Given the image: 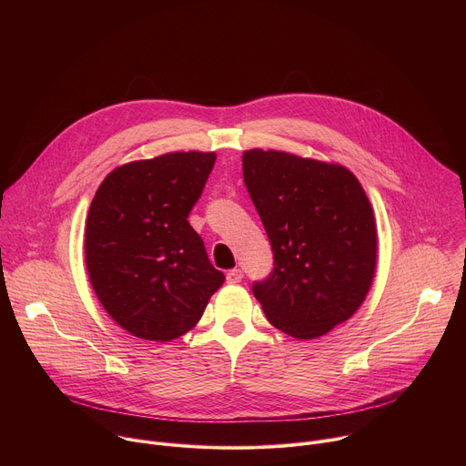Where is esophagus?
<instances>
[{
	"mask_svg": "<svg viewBox=\"0 0 466 466\" xmlns=\"http://www.w3.org/2000/svg\"><path fill=\"white\" fill-rule=\"evenodd\" d=\"M241 279H243V271L241 269H232V271L227 273V282L228 284H238V282H241Z\"/></svg>",
	"mask_w": 466,
	"mask_h": 466,
	"instance_id": "34e87169",
	"label": "esophagus"
}]
</instances>
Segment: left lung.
Instances as JSON below:
<instances>
[{
  "instance_id": "1",
  "label": "left lung",
  "mask_w": 466,
  "mask_h": 466,
  "mask_svg": "<svg viewBox=\"0 0 466 466\" xmlns=\"http://www.w3.org/2000/svg\"><path fill=\"white\" fill-rule=\"evenodd\" d=\"M243 180L273 248V271L252 284L268 320L297 339L349 320L369 293L378 250L358 178L341 166L252 149Z\"/></svg>"
}]
</instances>
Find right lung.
<instances>
[{"label": "right lung", "mask_w": 466, "mask_h": 466, "mask_svg": "<svg viewBox=\"0 0 466 466\" xmlns=\"http://www.w3.org/2000/svg\"><path fill=\"white\" fill-rule=\"evenodd\" d=\"M216 153L130 162L101 182L86 219V268L106 313L132 336L171 341L225 282L187 221Z\"/></svg>", "instance_id": "1"}]
</instances>
